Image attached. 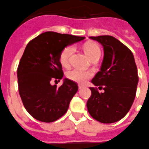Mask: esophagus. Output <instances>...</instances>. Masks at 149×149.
Returning <instances> with one entry per match:
<instances>
[{
  "label": "esophagus",
  "instance_id": "1",
  "mask_svg": "<svg viewBox=\"0 0 149 149\" xmlns=\"http://www.w3.org/2000/svg\"><path fill=\"white\" fill-rule=\"evenodd\" d=\"M83 88H84V86H83V85H81V84H79V89L81 90V89H82Z\"/></svg>",
  "mask_w": 149,
  "mask_h": 149
}]
</instances>
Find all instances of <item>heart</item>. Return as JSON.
Listing matches in <instances>:
<instances>
[{"label": "heart", "instance_id": "1", "mask_svg": "<svg viewBox=\"0 0 149 149\" xmlns=\"http://www.w3.org/2000/svg\"><path fill=\"white\" fill-rule=\"evenodd\" d=\"M84 51L88 58H93L95 56H100L101 55V49L100 46L93 42L86 43L83 47ZM73 51V47H67L64 49L60 56V63L64 67H68L69 65L70 58ZM93 74L91 71L83 70L80 69H73L68 73V77L72 81L79 84H84L89 79L92 77Z\"/></svg>", "mask_w": 149, "mask_h": 149}]
</instances>
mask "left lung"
Listing matches in <instances>:
<instances>
[{
  "instance_id": "8db88e82",
  "label": "left lung",
  "mask_w": 149,
  "mask_h": 149,
  "mask_svg": "<svg viewBox=\"0 0 149 149\" xmlns=\"http://www.w3.org/2000/svg\"><path fill=\"white\" fill-rule=\"evenodd\" d=\"M90 38L100 42L104 49L100 70L91 81L104 91L100 93L90 88L91 96L87 108L91 116L100 123H116L127 114L136 96L139 78L134 55L113 36Z\"/></svg>"
}]
</instances>
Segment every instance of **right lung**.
I'll use <instances>...</instances> for the list:
<instances>
[{
	"label": "right lung",
	"mask_w": 149,
	"mask_h": 149,
	"mask_svg": "<svg viewBox=\"0 0 149 149\" xmlns=\"http://www.w3.org/2000/svg\"><path fill=\"white\" fill-rule=\"evenodd\" d=\"M84 38L46 32L26 45L17 70L18 90L24 108L36 120L51 123L67 112L79 88L77 84L65 78L58 88L50 81L64 76L60 63L64 49Z\"/></svg>",
	"instance_id": "right-lung-1"
}]
</instances>
